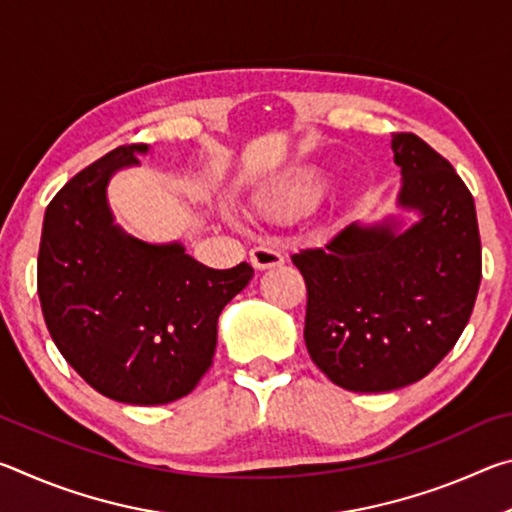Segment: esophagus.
<instances>
[{"instance_id": "esophagus-1", "label": "esophagus", "mask_w": 512, "mask_h": 512, "mask_svg": "<svg viewBox=\"0 0 512 512\" xmlns=\"http://www.w3.org/2000/svg\"><path fill=\"white\" fill-rule=\"evenodd\" d=\"M250 264H253L257 271H266V268L282 266L284 255L273 246H257L250 250Z\"/></svg>"}]
</instances>
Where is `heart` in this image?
<instances>
[{
    "label": "heart",
    "instance_id": "obj_1",
    "mask_svg": "<svg viewBox=\"0 0 512 512\" xmlns=\"http://www.w3.org/2000/svg\"><path fill=\"white\" fill-rule=\"evenodd\" d=\"M327 189V176L320 169L302 167L284 173L264 194L262 205L271 214H298L314 207Z\"/></svg>",
    "mask_w": 512,
    "mask_h": 512
}]
</instances>
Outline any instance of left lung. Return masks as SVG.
<instances>
[{"instance_id": "1", "label": "left lung", "mask_w": 512, "mask_h": 512, "mask_svg": "<svg viewBox=\"0 0 512 512\" xmlns=\"http://www.w3.org/2000/svg\"><path fill=\"white\" fill-rule=\"evenodd\" d=\"M397 205L420 219L354 221L323 246L291 255L307 284L305 343L336 386L386 393L420 381L470 320L481 284L474 198L443 155L393 135Z\"/></svg>"}]
</instances>
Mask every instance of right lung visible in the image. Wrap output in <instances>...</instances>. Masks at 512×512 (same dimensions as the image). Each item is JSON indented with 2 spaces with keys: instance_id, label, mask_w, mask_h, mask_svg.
Segmentation results:
<instances>
[{
  "instance_id": "add662e5",
  "label": "right lung",
  "mask_w": 512,
  "mask_h": 512,
  "mask_svg": "<svg viewBox=\"0 0 512 512\" xmlns=\"http://www.w3.org/2000/svg\"><path fill=\"white\" fill-rule=\"evenodd\" d=\"M126 144L76 173L47 205L38 296L56 348L88 384L124 404H169L212 366L216 320L253 266L207 268L185 246L146 244L112 219V173L140 164Z\"/></svg>"
}]
</instances>
